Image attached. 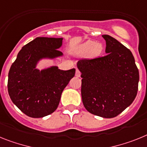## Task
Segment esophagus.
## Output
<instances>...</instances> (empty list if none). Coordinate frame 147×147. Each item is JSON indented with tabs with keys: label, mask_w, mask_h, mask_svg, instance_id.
<instances>
[{
	"label": "esophagus",
	"mask_w": 147,
	"mask_h": 147,
	"mask_svg": "<svg viewBox=\"0 0 147 147\" xmlns=\"http://www.w3.org/2000/svg\"><path fill=\"white\" fill-rule=\"evenodd\" d=\"M81 72H80L78 69H76V72H75V76H76V77H80V76H81Z\"/></svg>",
	"instance_id": "esophagus-1"
}]
</instances>
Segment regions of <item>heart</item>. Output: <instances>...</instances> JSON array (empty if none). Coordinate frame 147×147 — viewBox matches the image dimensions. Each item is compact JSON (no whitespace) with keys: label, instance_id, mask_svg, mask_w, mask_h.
Segmentation results:
<instances>
[{"label":"heart","instance_id":"heart-1","mask_svg":"<svg viewBox=\"0 0 147 147\" xmlns=\"http://www.w3.org/2000/svg\"><path fill=\"white\" fill-rule=\"evenodd\" d=\"M102 49L103 46L101 43L89 40L81 43L78 48V52L81 55H89L91 58H95L101 53Z\"/></svg>","mask_w":147,"mask_h":147}]
</instances>
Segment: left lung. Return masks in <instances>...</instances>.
<instances>
[{
    "label": "left lung",
    "instance_id": "left-lung-1",
    "mask_svg": "<svg viewBox=\"0 0 147 147\" xmlns=\"http://www.w3.org/2000/svg\"><path fill=\"white\" fill-rule=\"evenodd\" d=\"M103 57L78 61L81 96L90 113L112 118L131 105L137 95L139 72L131 51L108 35Z\"/></svg>",
    "mask_w": 147,
    "mask_h": 147
}]
</instances>
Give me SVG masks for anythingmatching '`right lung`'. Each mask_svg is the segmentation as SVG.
<instances>
[{"label": "right lung", "mask_w": 147, "mask_h": 147, "mask_svg": "<svg viewBox=\"0 0 147 147\" xmlns=\"http://www.w3.org/2000/svg\"><path fill=\"white\" fill-rule=\"evenodd\" d=\"M62 38L38 37L22 47L10 67L8 92L13 104L31 118H43L56 110L61 94L75 76V69L61 70L58 66L39 70L40 60L61 57Z\"/></svg>", "instance_id": "1"}]
</instances>
